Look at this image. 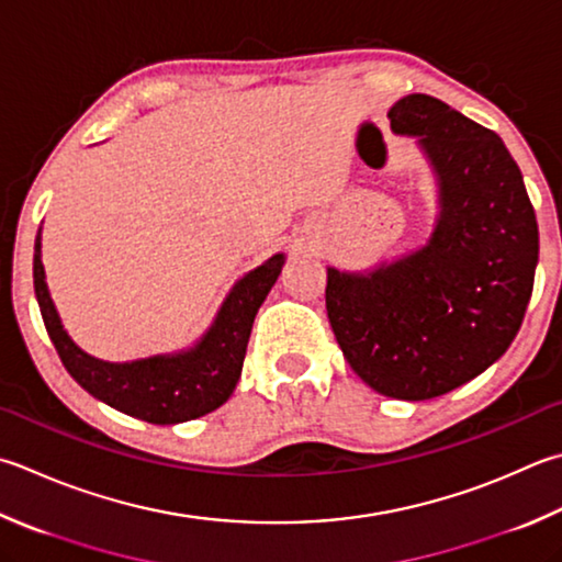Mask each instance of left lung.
<instances>
[{
	"instance_id": "obj_1",
	"label": "left lung",
	"mask_w": 562,
	"mask_h": 562,
	"mask_svg": "<svg viewBox=\"0 0 562 562\" xmlns=\"http://www.w3.org/2000/svg\"><path fill=\"white\" fill-rule=\"evenodd\" d=\"M418 136L438 178L426 245L367 273L327 269L325 308L357 376L391 398L426 401L480 376L524 323L538 222L504 142L430 94L389 110Z\"/></svg>"
}]
</instances>
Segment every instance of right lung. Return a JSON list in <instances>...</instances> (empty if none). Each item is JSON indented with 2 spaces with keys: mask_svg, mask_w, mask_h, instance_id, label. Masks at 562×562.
<instances>
[{
  "mask_svg": "<svg viewBox=\"0 0 562 562\" xmlns=\"http://www.w3.org/2000/svg\"><path fill=\"white\" fill-rule=\"evenodd\" d=\"M283 261V254H273L269 261L239 279L222 303L215 323L195 347L122 364L102 362L82 352L63 330L41 263V229L34 245V291L63 367L88 394L126 416L171 426L205 416L232 396L245 364L254 317L277 283Z\"/></svg>",
  "mask_w": 562,
  "mask_h": 562,
  "instance_id": "add662e5",
  "label": "right lung"
}]
</instances>
